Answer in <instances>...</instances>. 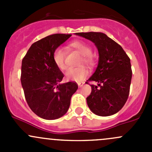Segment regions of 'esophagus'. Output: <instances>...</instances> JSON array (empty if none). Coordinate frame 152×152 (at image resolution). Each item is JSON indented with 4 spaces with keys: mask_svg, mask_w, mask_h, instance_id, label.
Returning a JSON list of instances; mask_svg holds the SVG:
<instances>
[{
    "mask_svg": "<svg viewBox=\"0 0 152 152\" xmlns=\"http://www.w3.org/2000/svg\"><path fill=\"white\" fill-rule=\"evenodd\" d=\"M78 86H79V87H82V86H83V85H84V83L83 82H78Z\"/></svg>",
    "mask_w": 152,
    "mask_h": 152,
    "instance_id": "1",
    "label": "esophagus"
}]
</instances>
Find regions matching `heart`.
<instances>
[{
	"label": "heart",
	"instance_id": "b5f03b06",
	"mask_svg": "<svg viewBox=\"0 0 152 152\" xmlns=\"http://www.w3.org/2000/svg\"><path fill=\"white\" fill-rule=\"evenodd\" d=\"M70 46L76 49L82 55V59L80 64H85L88 66L93 65L94 62L92 53L91 47L82 41H74L70 44ZM66 54L65 51L62 48L58 47L55 49L53 53V60L56 66L61 70H65L67 68L66 65ZM88 75V70L83 66L75 68H69L65 73V79L67 81H74V82H80L85 79Z\"/></svg>",
	"mask_w": 152,
	"mask_h": 152
}]
</instances>
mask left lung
I'll list each match as a JSON object with an SVG mask.
<instances>
[{
  "label": "left lung",
  "mask_w": 152,
  "mask_h": 152,
  "mask_svg": "<svg viewBox=\"0 0 152 152\" xmlns=\"http://www.w3.org/2000/svg\"><path fill=\"white\" fill-rule=\"evenodd\" d=\"M76 35L92 41L99 51L98 66L87 80L98 83L90 85L92 91L87 98L89 108L99 116L115 114L125 104L129 93L132 76L130 59L122 47L105 34L80 32Z\"/></svg>",
  "instance_id": "left-lung-1"
}]
</instances>
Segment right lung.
<instances>
[{
	"label": "right lung",
	"mask_w": 152,
	"mask_h": 152,
	"mask_svg": "<svg viewBox=\"0 0 152 152\" xmlns=\"http://www.w3.org/2000/svg\"><path fill=\"white\" fill-rule=\"evenodd\" d=\"M71 34H55L33 43L22 60L21 85L31 110L45 120H54L68 110L77 90L73 82L60 84L63 73L55 65L53 53Z\"/></svg>",
	"instance_id": "add662e5"
}]
</instances>
